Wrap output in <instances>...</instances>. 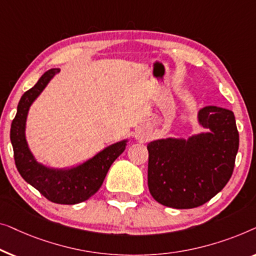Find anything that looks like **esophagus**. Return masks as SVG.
I'll use <instances>...</instances> for the list:
<instances>
[{"mask_svg":"<svg viewBox=\"0 0 256 256\" xmlns=\"http://www.w3.org/2000/svg\"><path fill=\"white\" fill-rule=\"evenodd\" d=\"M136 138L138 139V142H144L147 140V136L145 134H142V133H138V134L136 136Z\"/></svg>","mask_w":256,"mask_h":256,"instance_id":"1","label":"esophagus"}]
</instances>
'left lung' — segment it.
Wrapping results in <instances>:
<instances>
[{
    "label": "left lung",
    "mask_w": 256,
    "mask_h": 256,
    "mask_svg": "<svg viewBox=\"0 0 256 256\" xmlns=\"http://www.w3.org/2000/svg\"><path fill=\"white\" fill-rule=\"evenodd\" d=\"M206 132L188 139L166 138L150 142L148 189L160 204L192 208L214 197L231 178L239 148L234 114L214 106L197 116Z\"/></svg>",
    "instance_id": "8db88e82"
}]
</instances>
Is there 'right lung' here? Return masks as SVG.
I'll return each mask as SVG.
<instances>
[{"label":"right lung","mask_w":256,"mask_h":256,"mask_svg":"<svg viewBox=\"0 0 256 256\" xmlns=\"http://www.w3.org/2000/svg\"><path fill=\"white\" fill-rule=\"evenodd\" d=\"M59 72V68L45 72L37 84L23 94L12 123L10 140L17 170L28 184L53 203L78 204L90 198L100 188L111 164L126 148L128 139L106 147L90 159L70 168H53L38 162L25 136L28 114L32 103Z\"/></svg>","instance_id":"1"}]
</instances>
